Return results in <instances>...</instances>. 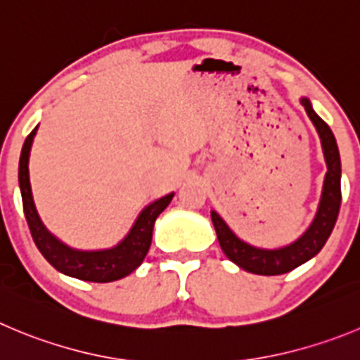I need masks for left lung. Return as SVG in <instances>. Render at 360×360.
<instances>
[{"instance_id": "obj_1", "label": "left lung", "mask_w": 360, "mask_h": 360, "mask_svg": "<svg viewBox=\"0 0 360 360\" xmlns=\"http://www.w3.org/2000/svg\"><path fill=\"white\" fill-rule=\"evenodd\" d=\"M300 103L307 112L311 122L316 127L318 134H320L325 163H327L320 206H318L316 217L309 226V229L288 247L268 250V248H257L245 243L229 229V226L217 211H211V220H213L218 243H220L224 254L234 264L250 271V274L281 275L295 270L305 261L316 256L318 252L323 248L332 229H334L335 220H338L339 207H341V160H339L338 143H335L330 127L316 115L307 97H302Z\"/></svg>"}]
</instances>
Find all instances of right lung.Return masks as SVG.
<instances>
[{"label": "right lung", "instance_id": "add662e5", "mask_svg": "<svg viewBox=\"0 0 360 360\" xmlns=\"http://www.w3.org/2000/svg\"><path fill=\"white\" fill-rule=\"evenodd\" d=\"M37 129L39 126L26 136L25 146H22L21 160H19V188H21L22 210H25L30 233H32L40 254L56 270L69 277L79 278V281L113 282L129 275L146 259L150 241H153L154 221L160 217L161 211L169 206L174 193H169V195L149 204L139 214L127 236L115 247L106 248V250H76V248L67 247L46 229L35 210V202H33L28 160Z\"/></svg>", "mask_w": 360, "mask_h": 360}]
</instances>
